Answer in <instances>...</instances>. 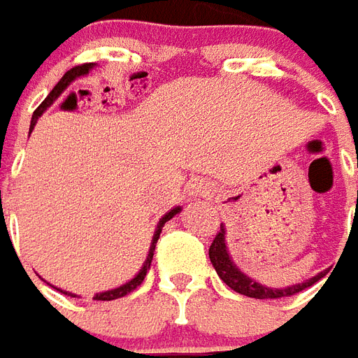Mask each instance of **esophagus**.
I'll return each instance as SVG.
<instances>
[{"mask_svg":"<svg viewBox=\"0 0 358 358\" xmlns=\"http://www.w3.org/2000/svg\"><path fill=\"white\" fill-rule=\"evenodd\" d=\"M192 194H207V187L205 186H201V184H194V186H192Z\"/></svg>","mask_w":358,"mask_h":358,"instance_id":"obj_1","label":"esophagus"}]
</instances>
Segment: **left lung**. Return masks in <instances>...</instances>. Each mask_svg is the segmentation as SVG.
Here are the masks:
<instances>
[{
    "label": "left lung",
    "instance_id": "8db88e82",
    "mask_svg": "<svg viewBox=\"0 0 358 358\" xmlns=\"http://www.w3.org/2000/svg\"><path fill=\"white\" fill-rule=\"evenodd\" d=\"M358 205V203H357ZM209 257H211V264H213L215 271L221 277L224 283L231 287L232 291L240 292L244 296H250V299H259V301H266V299H283V296H292L296 292L308 289L312 285L320 281L326 271H322L316 277H312L308 281L299 285H292V287H287V289H269V287H264V285L256 283L254 279H250L246 275L240 271L238 267L232 264V259L229 257V252H227V244H224V229H222L221 222V231L215 234L213 242L209 246Z\"/></svg>",
    "mask_w": 358,
    "mask_h": 358
}]
</instances>
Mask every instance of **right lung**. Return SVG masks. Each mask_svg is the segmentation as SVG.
Here are the masks:
<instances>
[{
  "mask_svg": "<svg viewBox=\"0 0 358 358\" xmlns=\"http://www.w3.org/2000/svg\"><path fill=\"white\" fill-rule=\"evenodd\" d=\"M92 67V64H81V66H75L71 67L69 71H67L62 79H59V83L52 89V92H50L48 96L44 99V102L40 104L38 108L34 110V114H32V122H31V129L34 127V124H36V120H38V116L44 112V110L48 108L50 104L52 102L56 101L57 96L62 94V91H66V87L71 81H75L77 77H81V75H87L89 73V69ZM176 213H180V207H174V209H171L169 213L164 215L162 217L161 221H159V227H157V232H155V236H153V242H151V250H149V256H147V259H145V266L141 267V271L129 281V283L126 285H122V287H118V289H112V291H106V292H101V294H94L92 296V301H116V299H122V296H126V294H129L131 291H136L137 287L139 285L143 283V279H145V275H147V271H149V267H151V262H153V252H155V244H157V240H159V236H161V231H162V227H164V222L166 221H171L172 217ZM64 294H71V292H66L64 291ZM71 296H75V294H71Z\"/></svg>",
  "mask_w": 358,
  "mask_h": 358,
  "instance_id": "add662e5",
  "label": "right lung"
}]
</instances>
